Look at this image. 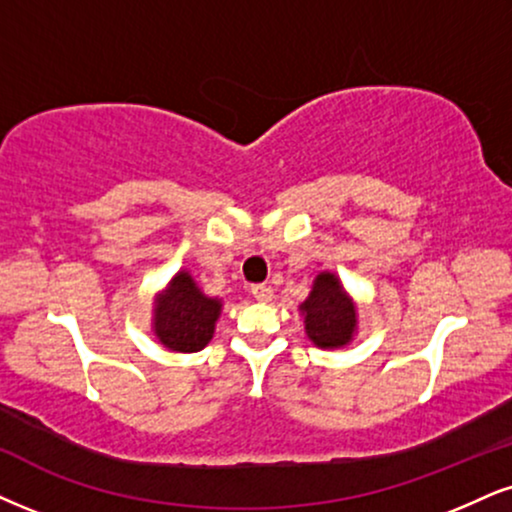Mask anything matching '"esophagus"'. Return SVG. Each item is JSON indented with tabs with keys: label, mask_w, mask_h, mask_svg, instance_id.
Masks as SVG:
<instances>
[{
	"label": "esophagus",
	"mask_w": 512,
	"mask_h": 512,
	"mask_svg": "<svg viewBox=\"0 0 512 512\" xmlns=\"http://www.w3.org/2000/svg\"><path fill=\"white\" fill-rule=\"evenodd\" d=\"M251 294H254V299L261 301V304H268V301L273 299V289L268 285H254L251 287Z\"/></svg>",
	"instance_id": "obj_1"
}]
</instances>
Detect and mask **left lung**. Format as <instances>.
Segmentation results:
<instances>
[{
	"label": "left lung",
	"instance_id": "left-lung-1",
	"mask_svg": "<svg viewBox=\"0 0 512 512\" xmlns=\"http://www.w3.org/2000/svg\"><path fill=\"white\" fill-rule=\"evenodd\" d=\"M306 313V332L315 346L337 349L349 344L356 330V308L332 273H320L313 282V292L301 304Z\"/></svg>",
	"mask_w": 512,
	"mask_h": 512
}]
</instances>
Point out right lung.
Segmentation results:
<instances>
[{
    "label": "right lung",
    "instance_id": "obj_1",
    "mask_svg": "<svg viewBox=\"0 0 512 512\" xmlns=\"http://www.w3.org/2000/svg\"><path fill=\"white\" fill-rule=\"evenodd\" d=\"M218 315L220 301L201 294L189 273H178L154 311L156 337L170 351L194 353L213 337Z\"/></svg>",
    "mask_w": 512,
    "mask_h": 512
}]
</instances>
